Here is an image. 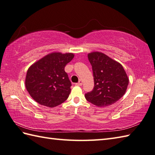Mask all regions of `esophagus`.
I'll return each instance as SVG.
<instances>
[{
  "mask_svg": "<svg viewBox=\"0 0 155 155\" xmlns=\"http://www.w3.org/2000/svg\"><path fill=\"white\" fill-rule=\"evenodd\" d=\"M77 85H78V86H81L82 84H83V81L82 80H79V81L78 82V83L76 84Z\"/></svg>",
  "mask_w": 155,
  "mask_h": 155,
  "instance_id": "obj_1",
  "label": "esophagus"
}]
</instances>
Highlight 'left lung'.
Instances as JSON below:
<instances>
[{"label":"left lung","instance_id":"left-lung-1","mask_svg":"<svg viewBox=\"0 0 155 155\" xmlns=\"http://www.w3.org/2000/svg\"><path fill=\"white\" fill-rule=\"evenodd\" d=\"M92 66L94 86L85 94L86 99L97 107H107L116 103L124 94L128 78L120 63L102 52L88 54Z\"/></svg>","mask_w":155,"mask_h":155}]
</instances>
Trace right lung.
Here are the masks:
<instances>
[{"label": "right lung", "instance_id": "add662e5", "mask_svg": "<svg viewBox=\"0 0 155 155\" xmlns=\"http://www.w3.org/2000/svg\"><path fill=\"white\" fill-rule=\"evenodd\" d=\"M73 58L72 53L54 52L45 56L28 69L26 88L36 102L52 108L67 99L72 84L64 67Z\"/></svg>", "mask_w": 155, "mask_h": 155}]
</instances>
